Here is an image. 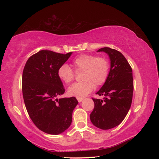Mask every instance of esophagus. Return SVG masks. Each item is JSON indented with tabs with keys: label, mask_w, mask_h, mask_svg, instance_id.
Masks as SVG:
<instances>
[{
	"label": "esophagus",
	"mask_w": 159,
	"mask_h": 159,
	"mask_svg": "<svg viewBox=\"0 0 159 159\" xmlns=\"http://www.w3.org/2000/svg\"><path fill=\"white\" fill-rule=\"evenodd\" d=\"M77 100L79 102H81L83 100V98H77Z\"/></svg>",
	"instance_id": "esophagus-1"
}]
</instances>
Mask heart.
<instances>
[{
  "label": "heart",
  "mask_w": 159,
  "mask_h": 159,
  "mask_svg": "<svg viewBox=\"0 0 159 159\" xmlns=\"http://www.w3.org/2000/svg\"><path fill=\"white\" fill-rule=\"evenodd\" d=\"M74 71H82L83 81L74 83L67 90L70 96L83 98L92 92L96 86L105 83L108 79L110 69L109 60L104 57H97L93 55H80L72 61ZM66 64H63L57 70V76L61 81L68 84L75 79V73Z\"/></svg>",
  "instance_id": "obj_1"
}]
</instances>
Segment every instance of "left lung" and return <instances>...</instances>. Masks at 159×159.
Masks as SVG:
<instances>
[{
	"instance_id": "obj_1",
	"label": "left lung",
	"mask_w": 159,
	"mask_h": 159,
	"mask_svg": "<svg viewBox=\"0 0 159 159\" xmlns=\"http://www.w3.org/2000/svg\"><path fill=\"white\" fill-rule=\"evenodd\" d=\"M98 52L108 54L111 68L107 81L96 94L103 99L92 98L95 107L90 118L93 124L109 130L121 123L130 108L133 93V70L121 52L110 48Z\"/></svg>"
}]
</instances>
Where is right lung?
<instances>
[{
	"label": "right lung",
	"mask_w": 159,
	"mask_h": 159,
	"mask_svg": "<svg viewBox=\"0 0 159 159\" xmlns=\"http://www.w3.org/2000/svg\"><path fill=\"white\" fill-rule=\"evenodd\" d=\"M72 52L41 50L28 59L22 74V94L26 109L35 125L45 133L59 134L72 121L78 104L74 97L57 99L65 92L57 70Z\"/></svg>",
	"instance_id": "right-lung-1"
}]
</instances>
